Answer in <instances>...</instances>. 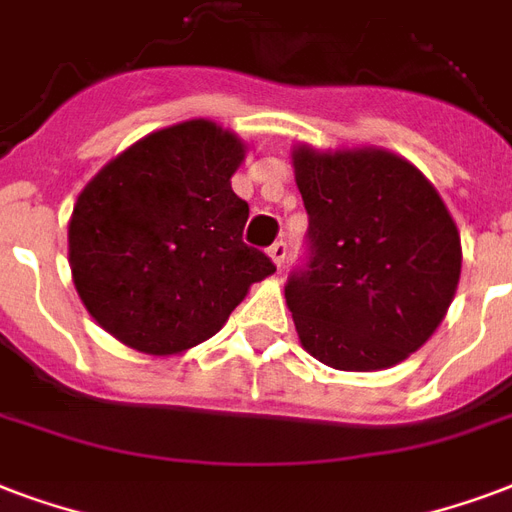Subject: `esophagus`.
<instances>
[{"label":"esophagus","mask_w":512,"mask_h":512,"mask_svg":"<svg viewBox=\"0 0 512 512\" xmlns=\"http://www.w3.org/2000/svg\"><path fill=\"white\" fill-rule=\"evenodd\" d=\"M270 259L275 261V264H278V267H283V264H286V253H288V245L283 240H278L275 242V245H270Z\"/></svg>","instance_id":"34e87169"}]
</instances>
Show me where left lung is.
Masks as SVG:
<instances>
[{
	"mask_svg": "<svg viewBox=\"0 0 512 512\" xmlns=\"http://www.w3.org/2000/svg\"><path fill=\"white\" fill-rule=\"evenodd\" d=\"M307 264L286 305L299 343L326 367H394L434 334L461 275V240L434 186L383 148L297 145Z\"/></svg>",
	"mask_w": 512,
	"mask_h": 512,
	"instance_id": "8db88e82",
	"label": "left lung"
}]
</instances>
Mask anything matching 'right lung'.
Wrapping results in <instances>:
<instances>
[{
  "instance_id": "obj_1",
  "label": "right lung",
  "mask_w": 512,
  "mask_h": 512,
  "mask_svg": "<svg viewBox=\"0 0 512 512\" xmlns=\"http://www.w3.org/2000/svg\"><path fill=\"white\" fill-rule=\"evenodd\" d=\"M242 159L237 134L194 118L137 140L80 191L72 280L115 340L151 356L188 351L275 272L242 242L248 202L232 191Z\"/></svg>"
}]
</instances>
